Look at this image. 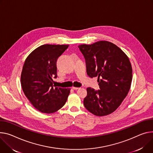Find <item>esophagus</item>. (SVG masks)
Returning a JSON list of instances; mask_svg holds the SVG:
<instances>
[{
    "instance_id": "obj_1",
    "label": "esophagus",
    "mask_w": 153,
    "mask_h": 153,
    "mask_svg": "<svg viewBox=\"0 0 153 153\" xmlns=\"http://www.w3.org/2000/svg\"><path fill=\"white\" fill-rule=\"evenodd\" d=\"M72 88H73V90H76L79 89V88H78V87H72Z\"/></svg>"
}]
</instances>
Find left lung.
<instances>
[{"mask_svg":"<svg viewBox=\"0 0 153 153\" xmlns=\"http://www.w3.org/2000/svg\"><path fill=\"white\" fill-rule=\"evenodd\" d=\"M78 47L85 57L88 76L98 77L100 88L98 91L87 88L85 107L96 116L113 113L131 88L132 69L128 57L117 45L107 41Z\"/></svg>","mask_w":153,"mask_h":153,"instance_id":"1","label":"left lung"}]
</instances>
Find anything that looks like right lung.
<instances>
[{
  "label": "right lung",
  "mask_w": 153,
  "mask_h": 153,
  "mask_svg": "<svg viewBox=\"0 0 153 153\" xmlns=\"http://www.w3.org/2000/svg\"><path fill=\"white\" fill-rule=\"evenodd\" d=\"M69 45H41L25 60L21 75L23 92L39 112L52 114L66 103L70 88L54 87L52 77L57 78V60Z\"/></svg>",
  "instance_id": "obj_1"
}]
</instances>
